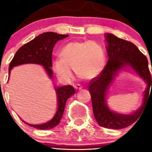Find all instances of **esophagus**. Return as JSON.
<instances>
[{
	"label": "esophagus",
	"mask_w": 152,
	"mask_h": 152,
	"mask_svg": "<svg viewBox=\"0 0 152 152\" xmlns=\"http://www.w3.org/2000/svg\"><path fill=\"white\" fill-rule=\"evenodd\" d=\"M75 88L77 90H81L83 87H82V86L80 85V84H76V85L75 86Z\"/></svg>",
	"instance_id": "esophagus-1"
}]
</instances>
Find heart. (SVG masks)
I'll return each mask as SVG.
<instances>
[{
	"label": "heart",
	"mask_w": 152,
	"mask_h": 152,
	"mask_svg": "<svg viewBox=\"0 0 152 152\" xmlns=\"http://www.w3.org/2000/svg\"><path fill=\"white\" fill-rule=\"evenodd\" d=\"M61 59L53 62V69L58 78L69 82L76 75L82 79H93L103 70L105 54L103 48L95 41H72L60 51Z\"/></svg>",
	"instance_id": "b5f03b06"
}]
</instances>
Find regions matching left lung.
Instances as JSON below:
<instances>
[{"label":"left lung","mask_w":152,"mask_h":152,"mask_svg":"<svg viewBox=\"0 0 152 152\" xmlns=\"http://www.w3.org/2000/svg\"><path fill=\"white\" fill-rule=\"evenodd\" d=\"M105 40L108 43V62L101 73L90 80L89 92L91 95L93 114L99 125L109 129L121 130L134 123L143 113L147 101L150 96H152L151 76L148 59L134 44L112 34H105ZM127 66L133 69L147 83V88L144 92L142 106L133 113L124 115L114 113L108 108L105 96L118 71Z\"/></svg>","instance_id":"left-lung-1"}]
</instances>
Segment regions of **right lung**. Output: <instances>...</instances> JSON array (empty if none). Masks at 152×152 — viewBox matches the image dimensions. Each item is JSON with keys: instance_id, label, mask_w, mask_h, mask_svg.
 Returning a JSON list of instances; mask_svg holds the SVG:
<instances>
[{"instance_id": "1", "label": "right lung", "mask_w": 152, "mask_h": 152, "mask_svg": "<svg viewBox=\"0 0 152 152\" xmlns=\"http://www.w3.org/2000/svg\"><path fill=\"white\" fill-rule=\"evenodd\" d=\"M68 36L69 35L67 34H59L55 32H45L22 46L10 63L9 75L13 67L22 64L33 63L44 66L49 77L52 78L53 71L51 68L53 66V50L57 41L65 38ZM55 90L57 94L58 108L53 118L50 121L43 124H29L23 121L24 123L39 130H49L59 124L63 115L67 100L71 96L75 94V91L74 87L71 85L55 87Z\"/></svg>"}]
</instances>
